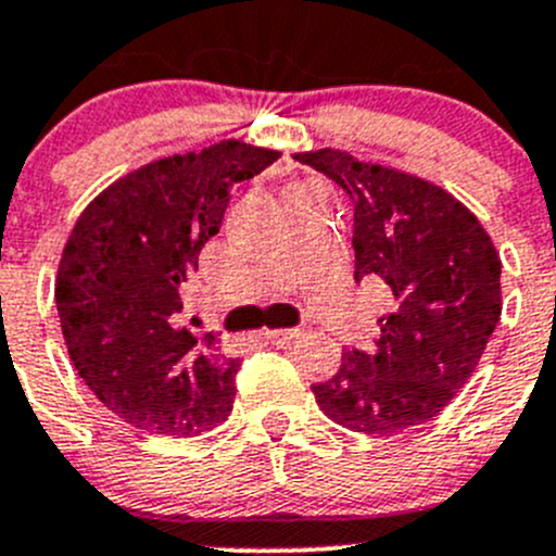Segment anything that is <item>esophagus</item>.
I'll use <instances>...</instances> for the list:
<instances>
[{"mask_svg":"<svg viewBox=\"0 0 556 556\" xmlns=\"http://www.w3.org/2000/svg\"><path fill=\"white\" fill-rule=\"evenodd\" d=\"M304 331L302 329H268L266 340L274 342V345H293L295 340H302Z\"/></svg>","mask_w":556,"mask_h":556,"instance_id":"1","label":"esophagus"}]
</instances>
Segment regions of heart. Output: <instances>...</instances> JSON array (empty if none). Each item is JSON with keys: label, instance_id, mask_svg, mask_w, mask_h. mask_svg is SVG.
Returning a JSON list of instances; mask_svg holds the SVG:
<instances>
[{"label": "heart", "instance_id": "obj_1", "mask_svg": "<svg viewBox=\"0 0 556 556\" xmlns=\"http://www.w3.org/2000/svg\"><path fill=\"white\" fill-rule=\"evenodd\" d=\"M307 191H320V186L318 184H295V186H290V189H288V200H290V197L307 194Z\"/></svg>", "mask_w": 556, "mask_h": 556}]
</instances>
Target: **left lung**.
<instances>
[{"label": "left lung", "mask_w": 556, "mask_h": 556, "mask_svg": "<svg viewBox=\"0 0 556 556\" xmlns=\"http://www.w3.org/2000/svg\"><path fill=\"white\" fill-rule=\"evenodd\" d=\"M354 202L356 282L381 279L389 313L370 351H345L315 383L320 412L354 433H397L444 412L502 315V261L485 227L442 186L345 150L295 153Z\"/></svg>", "instance_id": "8db88e82"}]
</instances>
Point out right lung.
Segmentation results:
<instances>
[{"label": "right lung", "mask_w": 556, "mask_h": 556, "mask_svg": "<svg viewBox=\"0 0 556 556\" xmlns=\"http://www.w3.org/2000/svg\"><path fill=\"white\" fill-rule=\"evenodd\" d=\"M279 150L241 139L155 159L123 175L81 211L67 236L54 299L71 362L123 422L159 435H197L232 412L238 359L216 337L178 326L180 285L219 232L230 191Z\"/></svg>", "instance_id": "right-lung-1"}]
</instances>
